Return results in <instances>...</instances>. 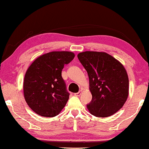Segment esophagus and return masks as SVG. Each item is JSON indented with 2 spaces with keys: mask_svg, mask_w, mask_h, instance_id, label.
Masks as SVG:
<instances>
[{
  "mask_svg": "<svg viewBox=\"0 0 149 149\" xmlns=\"http://www.w3.org/2000/svg\"><path fill=\"white\" fill-rule=\"evenodd\" d=\"M82 92H83V91H82V90H79V91L78 92V93H75V95H76V96H79V95H81V94Z\"/></svg>",
  "mask_w": 149,
  "mask_h": 149,
  "instance_id": "34e87169",
  "label": "esophagus"
}]
</instances>
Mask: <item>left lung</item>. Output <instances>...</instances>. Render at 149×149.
Instances as JSON below:
<instances>
[{"label": "left lung", "mask_w": 149, "mask_h": 149, "mask_svg": "<svg viewBox=\"0 0 149 149\" xmlns=\"http://www.w3.org/2000/svg\"><path fill=\"white\" fill-rule=\"evenodd\" d=\"M89 76L92 100L87 105L89 113L107 117L124 105L129 96V77L123 65L103 52L86 51L77 54Z\"/></svg>", "instance_id": "left-lung-1"}]
</instances>
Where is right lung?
Here are the masks:
<instances>
[{"label":"right lung","mask_w":149,"mask_h":149,"mask_svg":"<svg viewBox=\"0 0 149 149\" xmlns=\"http://www.w3.org/2000/svg\"><path fill=\"white\" fill-rule=\"evenodd\" d=\"M75 57L68 51L51 52L37 58L26 70L23 82L26 102L36 114L58 115L69 99L62 70Z\"/></svg>","instance_id":"right-lung-1"}]
</instances>
